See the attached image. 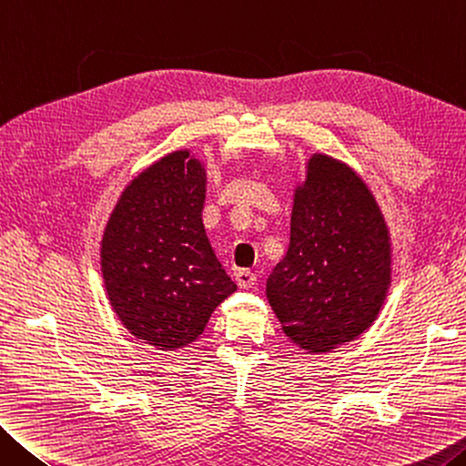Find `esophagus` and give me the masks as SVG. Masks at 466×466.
<instances>
[{
  "label": "esophagus",
  "mask_w": 466,
  "mask_h": 466,
  "mask_svg": "<svg viewBox=\"0 0 466 466\" xmlns=\"http://www.w3.org/2000/svg\"><path fill=\"white\" fill-rule=\"evenodd\" d=\"M235 280H238V285L241 287V289H249V287H254L256 285V274L251 272V270H238L235 272Z\"/></svg>",
  "instance_id": "obj_1"
}]
</instances>
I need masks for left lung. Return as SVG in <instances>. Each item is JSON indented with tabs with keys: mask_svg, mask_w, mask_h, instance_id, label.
<instances>
[{
	"mask_svg": "<svg viewBox=\"0 0 466 466\" xmlns=\"http://www.w3.org/2000/svg\"><path fill=\"white\" fill-rule=\"evenodd\" d=\"M390 287V238L376 200L347 165L314 155L295 189L287 256L266 280L283 330L326 353L368 330Z\"/></svg>",
	"mask_w": 466,
	"mask_h": 466,
	"instance_id": "1",
	"label": "left lung"
}]
</instances>
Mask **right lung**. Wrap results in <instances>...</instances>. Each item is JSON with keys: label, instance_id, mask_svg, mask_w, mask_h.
Returning a JSON list of instances; mask_svg holds the SVG:
<instances>
[{"label": "right lung", "instance_id": "obj_1", "mask_svg": "<svg viewBox=\"0 0 466 466\" xmlns=\"http://www.w3.org/2000/svg\"><path fill=\"white\" fill-rule=\"evenodd\" d=\"M206 173L187 150L144 169L124 189L101 241L111 308L129 332L175 350L194 342L238 285L202 225Z\"/></svg>", "mask_w": 466, "mask_h": 466}]
</instances>
